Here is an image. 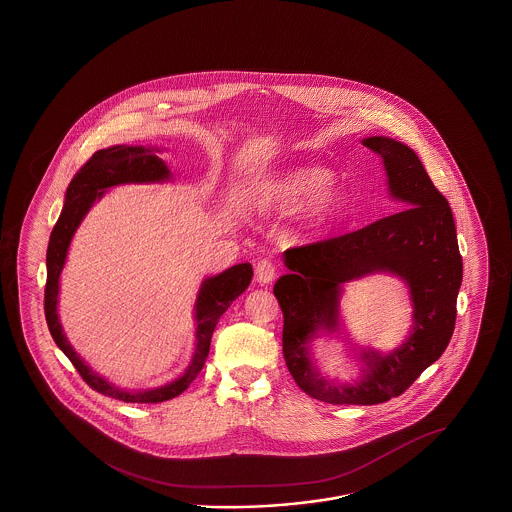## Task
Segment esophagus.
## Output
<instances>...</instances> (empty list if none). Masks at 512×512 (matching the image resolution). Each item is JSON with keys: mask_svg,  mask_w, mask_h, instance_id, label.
I'll return each instance as SVG.
<instances>
[{"mask_svg": "<svg viewBox=\"0 0 512 512\" xmlns=\"http://www.w3.org/2000/svg\"><path fill=\"white\" fill-rule=\"evenodd\" d=\"M278 274V266L270 259H261L255 266V278L259 283H270Z\"/></svg>", "mask_w": 512, "mask_h": 512, "instance_id": "1", "label": "esophagus"}]
</instances>
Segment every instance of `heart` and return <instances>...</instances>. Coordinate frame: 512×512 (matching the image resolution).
<instances>
[{
  "mask_svg": "<svg viewBox=\"0 0 512 512\" xmlns=\"http://www.w3.org/2000/svg\"><path fill=\"white\" fill-rule=\"evenodd\" d=\"M330 178L332 174L323 167H296L263 186L257 199L263 206L287 208L306 201L315 192L310 202L311 217L326 219L343 204L340 187H325Z\"/></svg>",
  "mask_w": 512,
  "mask_h": 512,
  "instance_id": "b5f03b06",
  "label": "heart"
}]
</instances>
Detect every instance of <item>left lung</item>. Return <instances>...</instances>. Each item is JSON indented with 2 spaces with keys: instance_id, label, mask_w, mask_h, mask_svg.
Listing matches in <instances>:
<instances>
[{
  "instance_id": "1",
  "label": "left lung",
  "mask_w": 512,
  "mask_h": 512,
  "mask_svg": "<svg viewBox=\"0 0 512 512\" xmlns=\"http://www.w3.org/2000/svg\"><path fill=\"white\" fill-rule=\"evenodd\" d=\"M362 144L383 157L388 191L402 210L355 233L287 249L283 259L289 274L274 285L283 311V357L289 372L308 396L336 405L388 402L411 387L447 349L462 285L452 210L419 155L388 137H370ZM373 271L396 273L410 285L414 330L388 356L363 350V377L351 386H336L316 373L307 345L321 327L337 329L340 285Z\"/></svg>"
}]
</instances>
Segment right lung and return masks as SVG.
Segmentation results:
<instances>
[{
    "label": "right lung",
    "instance_id": "add662e5",
    "mask_svg": "<svg viewBox=\"0 0 512 512\" xmlns=\"http://www.w3.org/2000/svg\"><path fill=\"white\" fill-rule=\"evenodd\" d=\"M157 152V150H155ZM171 178L165 161L154 154V148L144 146H110L107 150H99L80 167L73 176L71 184L65 193L63 210L52 233L47 249V287H45V317L48 330L56 345L65 353V357L73 362L80 377L99 394L116 398L127 403H157L165 402L182 394L193 379L201 373L202 366L210 351V340L214 334L219 317L227 311L238 296L248 289L253 276L251 264L242 263L231 266L229 270L217 274L214 278L204 279L201 291L195 302V355L191 358L186 372L174 379L165 387L152 390H125L114 387L99 373L93 372L86 362L78 357L75 349L63 334L60 319H58V293H60V274H62L67 249L71 238L77 231L80 221L88 214L95 201H99L105 189L120 184H142V182H165Z\"/></svg>",
    "mask_w": 512,
    "mask_h": 512
}]
</instances>
